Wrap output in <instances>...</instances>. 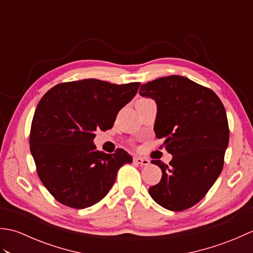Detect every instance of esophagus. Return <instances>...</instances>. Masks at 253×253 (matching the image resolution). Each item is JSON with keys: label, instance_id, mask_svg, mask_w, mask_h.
<instances>
[{"label": "esophagus", "instance_id": "1", "mask_svg": "<svg viewBox=\"0 0 253 253\" xmlns=\"http://www.w3.org/2000/svg\"><path fill=\"white\" fill-rule=\"evenodd\" d=\"M133 162H135L136 164L140 165V166H147L150 164V161L146 158H141V157H136L133 158Z\"/></svg>", "mask_w": 253, "mask_h": 253}]
</instances>
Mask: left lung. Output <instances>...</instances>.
<instances>
[{"instance_id": "8db88e82", "label": "left lung", "mask_w": 253, "mask_h": 253, "mask_svg": "<svg viewBox=\"0 0 253 253\" xmlns=\"http://www.w3.org/2000/svg\"><path fill=\"white\" fill-rule=\"evenodd\" d=\"M139 93L158 107L154 132L173 155L158 185L149 188L153 200L170 211L195 206L221 174L229 141L226 111L211 89L177 75L141 84Z\"/></svg>"}]
</instances>
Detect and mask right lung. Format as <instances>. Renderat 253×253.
Returning <instances> with one entry per match:
<instances>
[{"label": "right lung", "instance_id": "right-lung-1", "mask_svg": "<svg viewBox=\"0 0 253 253\" xmlns=\"http://www.w3.org/2000/svg\"><path fill=\"white\" fill-rule=\"evenodd\" d=\"M139 85L84 79L56 84L42 96L32 118L30 151L42 184L58 202L93 206L114 185L120 168L132 162L123 149L100 152L93 139L96 130L111 129Z\"/></svg>", "mask_w": 253, "mask_h": 253}]
</instances>
